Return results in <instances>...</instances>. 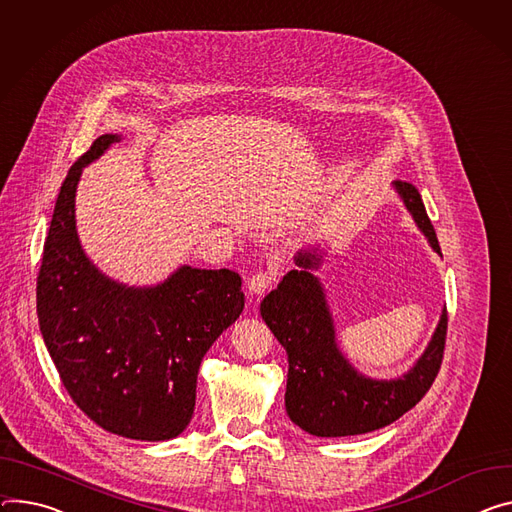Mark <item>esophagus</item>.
I'll list each match as a JSON object with an SVG mask.
<instances>
[{"instance_id":"obj_1","label":"esophagus","mask_w":512,"mask_h":512,"mask_svg":"<svg viewBox=\"0 0 512 512\" xmlns=\"http://www.w3.org/2000/svg\"><path fill=\"white\" fill-rule=\"evenodd\" d=\"M277 284V273L275 271H257L249 277V292L251 294H263L265 290L273 288Z\"/></svg>"}]
</instances>
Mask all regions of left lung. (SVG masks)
Returning <instances> with one entry per match:
<instances>
[{
    "instance_id": "left-lung-1",
    "label": "left lung",
    "mask_w": 512,
    "mask_h": 512,
    "mask_svg": "<svg viewBox=\"0 0 512 512\" xmlns=\"http://www.w3.org/2000/svg\"><path fill=\"white\" fill-rule=\"evenodd\" d=\"M396 190L414 216L418 228L441 253L435 228L421 194L412 183L396 179ZM318 257L304 253L273 292L261 302V316L288 353L286 410L292 421L316 437H349L382 429L431 390L445 353L447 310L431 345L400 380L376 382L359 376L339 353L331 314L322 288L308 271Z\"/></svg>"
}]
</instances>
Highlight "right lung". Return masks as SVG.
Returning a JSON list of instances; mask_svg holds the SVG:
<instances>
[{"label":"right lung","mask_w":512,"mask_h":512,"mask_svg":"<svg viewBox=\"0 0 512 512\" xmlns=\"http://www.w3.org/2000/svg\"><path fill=\"white\" fill-rule=\"evenodd\" d=\"M116 134H102L69 169L36 280L40 333L71 400L108 433L173 439L190 425L202 357L245 306L241 275L181 267L157 288L110 282L85 257L75 230L83 165Z\"/></svg>","instance_id":"add662e5"}]
</instances>
